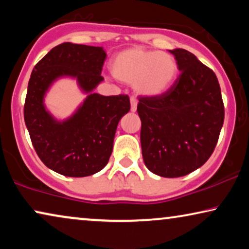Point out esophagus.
Masks as SVG:
<instances>
[{
  "label": "esophagus",
  "instance_id": "obj_1",
  "mask_svg": "<svg viewBox=\"0 0 249 249\" xmlns=\"http://www.w3.org/2000/svg\"><path fill=\"white\" fill-rule=\"evenodd\" d=\"M130 110L131 112L137 111V100L135 97H130Z\"/></svg>",
  "mask_w": 249,
  "mask_h": 249
}]
</instances>
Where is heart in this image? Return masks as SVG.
Returning a JSON list of instances; mask_svg holds the SVG:
<instances>
[{"instance_id": "1", "label": "heart", "mask_w": 249, "mask_h": 249, "mask_svg": "<svg viewBox=\"0 0 249 249\" xmlns=\"http://www.w3.org/2000/svg\"><path fill=\"white\" fill-rule=\"evenodd\" d=\"M110 68L117 79L134 84L136 91L146 97L164 94L178 74L175 56L142 47H130L115 54Z\"/></svg>"}]
</instances>
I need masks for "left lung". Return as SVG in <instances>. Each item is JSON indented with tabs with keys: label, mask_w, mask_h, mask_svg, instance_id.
Instances as JSON below:
<instances>
[{
	"label": "left lung",
	"mask_w": 249,
	"mask_h": 249,
	"mask_svg": "<svg viewBox=\"0 0 249 249\" xmlns=\"http://www.w3.org/2000/svg\"><path fill=\"white\" fill-rule=\"evenodd\" d=\"M180 74L155 97H139L142 159L149 171L177 178L195 171L215 148L224 120L221 88L213 70L183 49L170 51Z\"/></svg>",
	"instance_id": "obj_1"
}]
</instances>
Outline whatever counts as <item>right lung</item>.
Returning <instances> with one entry per match:
<instances>
[{
  "mask_svg": "<svg viewBox=\"0 0 249 249\" xmlns=\"http://www.w3.org/2000/svg\"><path fill=\"white\" fill-rule=\"evenodd\" d=\"M107 53L103 47L62 43L53 47L34 68L23 107L33 146L47 168L67 177H87L107 164L120 119L130 110L128 95L103 96L94 89ZM77 79L88 97L66 121L46 110L43 98L59 77Z\"/></svg>",
  "mask_w": 249,
  "mask_h": 249,
  "instance_id": "right-lung-1",
  "label": "right lung"
}]
</instances>
